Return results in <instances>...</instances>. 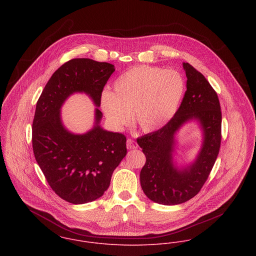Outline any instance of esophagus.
<instances>
[{
  "mask_svg": "<svg viewBox=\"0 0 256 256\" xmlns=\"http://www.w3.org/2000/svg\"><path fill=\"white\" fill-rule=\"evenodd\" d=\"M126 146H127L128 150H136V148H138L136 142H135L134 140H132V138H128V140H127V142H126Z\"/></svg>",
  "mask_w": 256,
  "mask_h": 256,
  "instance_id": "34e87169",
  "label": "esophagus"
}]
</instances>
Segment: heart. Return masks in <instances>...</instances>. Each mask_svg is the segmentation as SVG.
Here are the masks:
<instances>
[{"label": "heart", "mask_w": 256, "mask_h": 256, "mask_svg": "<svg viewBox=\"0 0 256 256\" xmlns=\"http://www.w3.org/2000/svg\"><path fill=\"white\" fill-rule=\"evenodd\" d=\"M184 80L174 70L138 66L122 74L114 82V92L104 91L101 106L116 129L131 121L144 132H154L174 116L184 93Z\"/></svg>", "instance_id": "heart-1"}]
</instances>
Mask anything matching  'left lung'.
I'll return each mask as SVG.
<instances>
[{
  "mask_svg": "<svg viewBox=\"0 0 256 256\" xmlns=\"http://www.w3.org/2000/svg\"><path fill=\"white\" fill-rule=\"evenodd\" d=\"M184 68L188 89L180 108L162 128L136 138L146 159L140 174L142 188L152 201L168 206L184 203L200 192L222 144V108L216 90L193 66L184 63ZM192 118L200 121L204 131L202 150L193 166L178 170L172 165L173 135Z\"/></svg>",
  "mask_w": 256,
  "mask_h": 256,
  "instance_id": "8db88e82",
  "label": "left lung"
}]
</instances>
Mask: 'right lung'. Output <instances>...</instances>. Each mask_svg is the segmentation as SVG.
<instances>
[{"label": "right lung", "instance_id": "right-lung-1", "mask_svg": "<svg viewBox=\"0 0 256 256\" xmlns=\"http://www.w3.org/2000/svg\"><path fill=\"white\" fill-rule=\"evenodd\" d=\"M114 66L88 58L72 59L52 74L36 106L32 144L34 158L52 190L72 204L100 198L114 170L127 154L126 136L102 130L96 108V126L84 135L68 132L60 108L74 92H86L96 106Z\"/></svg>", "mask_w": 256, "mask_h": 256}]
</instances>
